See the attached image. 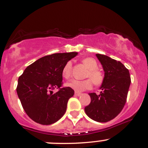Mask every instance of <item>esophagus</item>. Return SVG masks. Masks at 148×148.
Wrapping results in <instances>:
<instances>
[{
	"instance_id": "34e87169",
	"label": "esophagus",
	"mask_w": 148,
	"mask_h": 148,
	"mask_svg": "<svg viewBox=\"0 0 148 148\" xmlns=\"http://www.w3.org/2000/svg\"><path fill=\"white\" fill-rule=\"evenodd\" d=\"M75 94V95H76V96H77V97H79V96H81L82 94L81 93V92H75V94Z\"/></svg>"
}]
</instances>
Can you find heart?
<instances>
[{
  "label": "heart",
  "instance_id": "1",
  "mask_svg": "<svg viewBox=\"0 0 148 148\" xmlns=\"http://www.w3.org/2000/svg\"><path fill=\"white\" fill-rule=\"evenodd\" d=\"M83 63L88 69L86 74V77L90 79L79 81V80L72 79L67 82V86L73 89L76 92H82L84 90H90L92 88L93 83L94 85H99L103 82L104 74L100 69H98V63L93 58H85L82 60ZM72 63L71 61H68L64 65L62 70V75L65 79H68L71 76V70H72Z\"/></svg>",
  "mask_w": 148,
  "mask_h": 148
}]
</instances>
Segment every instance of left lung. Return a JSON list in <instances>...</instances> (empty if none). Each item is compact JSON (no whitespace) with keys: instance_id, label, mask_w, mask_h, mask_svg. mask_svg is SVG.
Wrapping results in <instances>:
<instances>
[{"instance_id":"left-lung-1","label":"left lung","mask_w":148,"mask_h":148,"mask_svg":"<svg viewBox=\"0 0 148 148\" xmlns=\"http://www.w3.org/2000/svg\"><path fill=\"white\" fill-rule=\"evenodd\" d=\"M96 56L103 65L104 80L97 94L90 93L91 102L85 108L86 114L92 120L106 123L114 119L124 108L131 83L129 70L120 61L106 55Z\"/></svg>"}]
</instances>
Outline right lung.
Wrapping results in <instances>:
<instances>
[{
  "label": "right lung",
  "mask_w": 148,
  "mask_h": 148,
  "mask_svg": "<svg viewBox=\"0 0 148 148\" xmlns=\"http://www.w3.org/2000/svg\"><path fill=\"white\" fill-rule=\"evenodd\" d=\"M77 52L56 53L39 58L26 67L18 81L16 92L23 109L34 121L51 125L65 113L74 91L63 85L62 70ZM58 88L54 94L52 90Z\"/></svg>",
  "instance_id": "right-lung-1"
}]
</instances>
